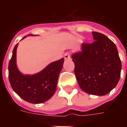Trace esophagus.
Returning a JSON list of instances; mask_svg holds the SVG:
<instances>
[{
    "instance_id": "34e87169",
    "label": "esophagus",
    "mask_w": 127,
    "mask_h": 127,
    "mask_svg": "<svg viewBox=\"0 0 127 127\" xmlns=\"http://www.w3.org/2000/svg\"><path fill=\"white\" fill-rule=\"evenodd\" d=\"M64 59L67 60L70 59V53H66L64 55Z\"/></svg>"
}]
</instances>
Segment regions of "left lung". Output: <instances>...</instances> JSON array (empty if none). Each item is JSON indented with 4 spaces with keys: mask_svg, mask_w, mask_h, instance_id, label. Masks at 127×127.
I'll return each instance as SVG.
<instances>
[{
    "mask_svg": "<svg viewBox=\"0 0 127 127\" xmlns=\"http://www.w3.org/2000/svg\"><path fill=\"white\" fill-rule=\"evenodd\" d=\"M94 41L82 43V51L72 55L80 88L89 94L104 95L120 79L121 61L116 45L105 35L92 32Z\"/></svg>",
    "mask_w": 127,
    "mask_h": 127,
    "instance_id": "left-lung-1",
    "label": "left lung"
}]
</instances>
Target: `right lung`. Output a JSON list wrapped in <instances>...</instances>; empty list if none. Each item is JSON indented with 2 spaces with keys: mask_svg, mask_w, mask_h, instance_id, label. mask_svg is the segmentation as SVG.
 <instances>
[{
  "mask_svg": "<svg viewBox=\"0 0 127 127\" xmlns=\"http://www.w3.org/2000/svg\"><path fill=\"white\" fill-rule=\"evenodd\" d=\"M18 45V43L13 49L12 56L8 64V78L11 87L21 98L27 102H45L55 92L58 78L63 66L64 59L62 58L51 63L39 73L24 75L19 71L16 66Z\"/></svg>",
  "mask_w": 127,
  "mask_h": 127,
  "instance_id": "right-lung-1",
  "label": "right lung"
}]
</instances>
